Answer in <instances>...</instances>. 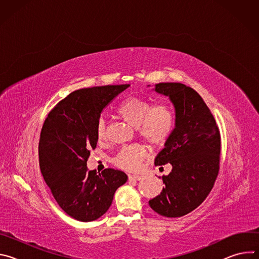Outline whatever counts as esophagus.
<instances>
[{"label": "esophagus", "mask_w": 259, "mask_h": 259, "mask_svg": "<svg viewBox=\"0 0 259 259\" xmlns=\"http://www.w3.org/2000/svg\"><path fill=\"white\" fill-rule=\"evenodd\" d=\"M141 176L139 175H129V180H140Z\"/></svg>", "instance_id": "obj_1"}]
</instances>
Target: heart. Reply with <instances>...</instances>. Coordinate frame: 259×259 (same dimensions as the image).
Wrapping results in <instances>:
<instances>
[{"label":"heart","mask_w":259,"mask_h":259,"mask_svg":"<svg viewBox=\"0 0 259 259\" xmlns=\"http://www.w3.org/2000/svg\"><path fill=\"white\" fill-rule=\"evenodd\" d=\"M117 113L135 126L138 135L152 147L164 145L174 128V113L167 103L152 105L149 100L128 97L119 104ZM96 136L98 140H105L107 137L106 122L103 118H99L96 123ZM145 157L146 150L143 145L132 144L122 147L114 158V163L119 168L135 171Z\"/></svg>","instance_id":"heart-1"}]
</instances>
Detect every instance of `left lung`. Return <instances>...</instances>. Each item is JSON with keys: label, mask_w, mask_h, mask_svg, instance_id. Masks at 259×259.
Here are the masks:
<instances>
[{"label": "left lung", "mask_w": 259, "mask_h": 259, "mask_svg": "<svg viewBox=\"0 0 259 259\" xmlns=\"http://www.w3.org/2000/svg\"><path fill=\"white\" fill-rule=\"evenodd\" d=\"M155 91L173 103L175 127L155 159L156 166L169 163L172 170L162 176L165 187L149 204L162 216L180 217L200 206L214 186L219 172L220 133L209 107L193 88L159 83Z\"/></svg>", "instance_id": "1"}]
</instances>
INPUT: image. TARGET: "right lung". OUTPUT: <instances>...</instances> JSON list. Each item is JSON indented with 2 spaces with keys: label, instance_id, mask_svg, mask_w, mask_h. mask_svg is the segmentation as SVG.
<instances>
[{
  "label": "right lung",
  "instance_id": "obj_1",
  "mask_svg": "<svg viewBox=\"0 0 259 259\" xmlns=\"http://www.w3.org/2000/svg\"><path fill=\"white\" fill-rule=\"evenodd\" d=\"M130 85H107L73 91L48 114L40 136L42 175L60 208L79 221H93L112 205L128 176L120 170H88L97 144L96 123L103 108Z\"/></svg>",
  "mask_w": 259,
  "mask_h": 259
}]
</instances>
